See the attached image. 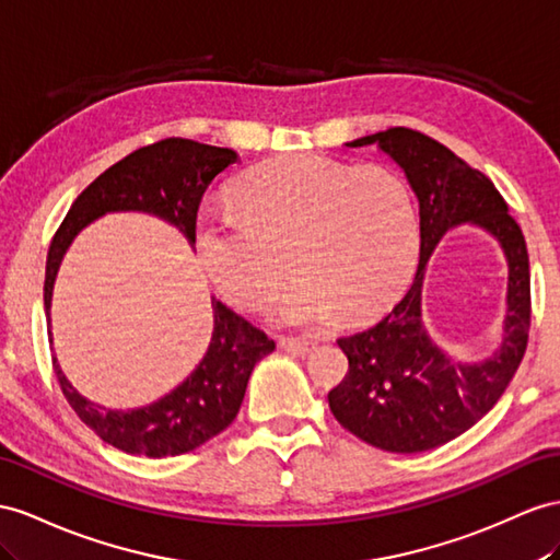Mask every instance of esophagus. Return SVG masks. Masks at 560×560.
<instances>
[{
	"label": "esophagus",
	"mask_w": 560,
	"mask_h": 560,
	"mask_svg": "<svg viewBox=\"0 0 560 560\" xmlns=\"http://www.w3.org/2000/svg\"><path fill=\"white\" fill-rule=\"evenodd\" d=\"M279 346L285 350V352H293L298 357H305V354H312L314 350H317V342L312 340H295V338H281Z\"/></svg>",
	"instance_id": "34e87169"
}]
</instances>
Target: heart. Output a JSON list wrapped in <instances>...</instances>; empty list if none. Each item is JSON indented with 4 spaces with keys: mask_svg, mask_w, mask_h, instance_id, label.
Wrapping results in <instances>:
<instances>
[{
    "mask_svg": "<svg viewBox=\"0 0 560 560\" xmlns=\"http://www.w3.org/2000/svg\"><path fill=\"white\" fill-rule=\"evenodd\" d=\"M234 200L241 218L198 222L200 265L243 312L265 310L293 267L300 277L275 307L283 326H326L340 310L350 317L376 312L402 289L417 260L413 196L383 165L281 155L246 172Z\"/></svg>",
    "mask_w": 560,
    "mask_h": 560,
    "instance_id": "b5f03b06",
    "label": "heart"
}]
</instances>
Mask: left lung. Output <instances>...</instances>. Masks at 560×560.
<instances>
[{"mask_svg":"<svg viewBox=\"0 0 560 560\" xmlns=\"http://www.w3.org/2000/svg\"><path fill=\"white\" fill-rule=\"evenodd\" d=\"M371 143L405 170L419 198L421 260L405 298L376 326L338 340L350 371L328 393V407L360 440L385 452L413 454L466 433L504 395L527 348L529 257L506 200L480 170L409 127H390L348 147ZM464 221L492 233L510 262L505 336L482 363L452 361L429 340L420 322L424 265L439 238Z\"/></svg>","mask_w":560,"mask_h":560,"instance_id":"8db88e82","label":"left lung"}]
</instances>
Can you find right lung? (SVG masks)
<instances>
[{
  "mask_svg": "<svg viewBox=\"0 0 560 560\" xmlns=\"http://www.w3.org/2000/svg\"><path fill=\"white\" fill-rule=\"evenodd\" d=\"M238 161L236 151L182 137L149 143L110 165L70 206L47 255L45 310L47 322L56 271L80 229L106 212H149L177 226L196 246L198 206L212 179ZM212 338L198 366L175 390L139 409H106L82 397L68 383L56 357L68 405L80 421L125 454L149 458L179 456L208 442L236 419L253 366L275 350V340L212 298ZM51 336V331H49Z\"/></svg>",
  "mask_w": 560,
  "mask_h": 560,
  "instance_id": "1",
  "label": "right lung"
}]
</instances>
